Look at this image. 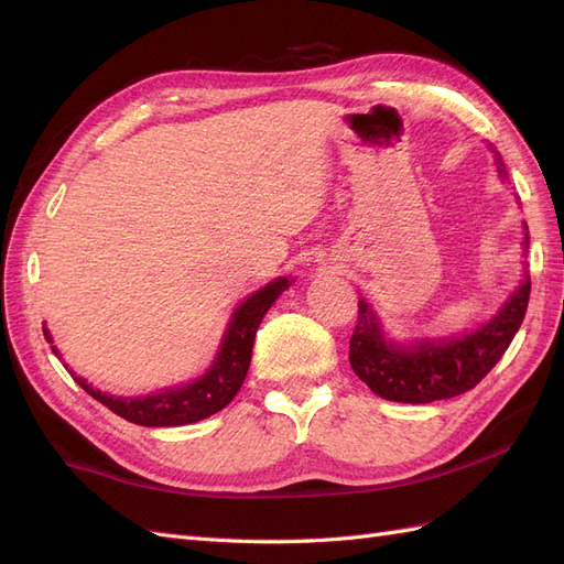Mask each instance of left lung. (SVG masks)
<instances>
[{
    "label": "left lung",
    "mask_w": 564,
    "mask_h": 564,
    "mask_svg": "<svg viewBox=\"0 0 564 564\" xmlns=\"http://www.w3.org/2000/svg\"><path fill=\"white\" fill-rule=\"evenodd\" d=\"M494 164L506 178V164L497 150ZM524 251L529 249V230L524 224ZM532 282L524 280L508 296L503 308L475 332L437 340H416L398 346L383 336L371 305L357 301V324L350 336V367L379 398L409 404H429L449 400L480 383L497 365L516 338L527 313Z\"/></svg>",
    "instance_id": "left-lung-1"
}]
</instances>
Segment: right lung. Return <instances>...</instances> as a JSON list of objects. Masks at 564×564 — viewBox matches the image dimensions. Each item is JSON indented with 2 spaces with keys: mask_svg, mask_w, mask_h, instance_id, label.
Here are the masks:
<instances>
[{
  "mask_svg": "<svg viewBox=\"0 0 564 564\" xmlns=\"http://www.w3.org/2000/svg\"><path fill=\"white\" fill-rule=\"evenodd\" d=\"M289 284H292L289 278L272 280L270 284L259 289V292L251 294L240 308L232 313L226 336L220 340L216 360L193 383L164 388L145 398H115L108 395V392L91 388L82 377H75L73 371L70 373L94 400L106 404L110 412L135 425L166 429V425H187L207 419L220 412V409L237 395V390L242 388L251 362L256 329H259V324L270 305L278 301L284 289H289ZM44 338L48 344H54L48 329H44ZM51 350L58 355L56 346H51Z\"/></svg>",
  "mask_w": 564,
  "mask_h": 564,
  "instance_id": "obj_1",
  "label": "right lung"
}]
</instances>
